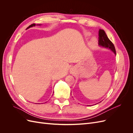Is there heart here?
I'll return each instance as SVG.
<instances>
[{"instance_id": "1", "label": "heart", "mask_w": 133, "mask_h": 133, "mask_svg": "<svg viewBox=\"0 0 133 133\" xmlns=\"http://www.w3.org/2000/svg\"><path fill=\"white\" fill-rule=\"evenodd\" d=\"M89 35V34H88V35ZM96 43V39L92 38V40H91V42L90 43V45L92 47V46H94L95 45Z\"/></svg>"}]
</instances>
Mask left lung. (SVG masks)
Here are the masks:
<instances>
[{"label": "left lung", "instance_id": "left-lung-1", "mask_svg": "<svg viewBox=\"0 0 133 133\" xmlns=\"http://www.w3.org/2000/svg\"><path fill=\"white\" fill-rule=\"evenodd\" d=\"M98 44L100 46L109 48L112 51H113L115 54H116V51L114 44L108 38L105 31L102 29H99V30Z\"/></svg>", "mask_w": 133, "mask_h": 133}]
</instances>
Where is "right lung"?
Listing matches in <instances>:
<instances>
[{
	"instance_id": "obj_1",
	"label": "right lung",
	"mask_w": 133,
	"mask_h": 133,
	"mask_svg": "<svg viewBox=\"0 0 133 133\" xmlns=\"http://www.w3.org/2000/svg\"><path fill=\"white\" fill-rule=\"evenodd\" d=\"M35 24H31L30 25H29V26H28L27 28H30V27H33V26H35ZM39 25H40L41 24H38Z\"/></svg>"
}]
</instances>
